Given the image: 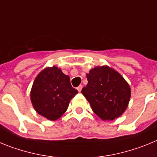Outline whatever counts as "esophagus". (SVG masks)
<instances>
[{
    "instance_id": "obj_1",
    "label": "esophagus",
    "mask_w": 157,
    "mask_h": 157,
    "mask_svg": "<svg viewBox=\"0 0 157 157\" xmlns=\"http://www.w3.org/2000/svg\"><path fill=\"white\" fill-rule=\"evenodd\" d=\"M82 88H83V86L82 85H80V86H78L77 87V90H78V92H81V90H82Z\"/></svg>"
}]
</instances>
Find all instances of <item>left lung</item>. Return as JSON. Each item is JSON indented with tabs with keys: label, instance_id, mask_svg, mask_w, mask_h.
<instances>
[{
	"label": "left lung",
	"instance_id": "left-lung-1",
	"mask_svg": "<svg viewBox=\"0 0 157 157\" xmlns=\"http://www.w3.org/2000/svg\"><path fill=\"white\" fill-rule=\"evenodd\" d=\"M87 80L88 84L81 92L98 117L112 121L125 112L131 90L117 71L107 65L97 66L89 71Z\"/></svg>",
	"mask_w": 157,
	"mask_h": 157
}]
</instances>
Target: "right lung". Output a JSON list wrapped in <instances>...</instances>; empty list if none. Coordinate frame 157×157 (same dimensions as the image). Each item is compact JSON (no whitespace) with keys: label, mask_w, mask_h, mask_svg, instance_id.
Returning <instances> with one entry per match:
<instances>
[{"label":"right lung","mask_w":157,"mask_h":157,"mask_svg":"<svg viewBox=\"0 0 157 157\" xmlns=\"http://www.w3.org/2000/svg\"><path fill=\"white\" fill-rule=\"evenodd\" d=\"M78 91L61 69L47 67L39 73L31 91V100L38 114L54 121L62 116Z\"/></svg>","instance_id":"obj_1"}]
</instances>
